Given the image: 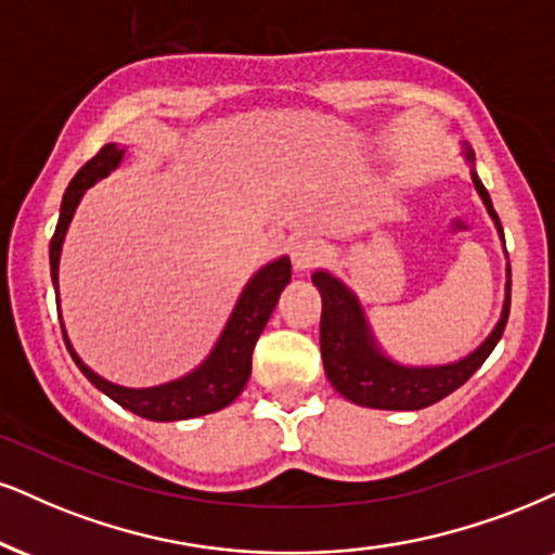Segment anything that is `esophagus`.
<instances>
[{
    "label": "esophagus",
    "mask_w": 555,
    "mask_h": 555,
    "mask_svg": "<svg viewBox=\"0 0 555 555\" xmlns=\"http://www.w3.org/2000/svg\"><path fill=\"white\" fill-rule=\"evenodd\" d=\"M326 255H330V249H326V244L317 236H298L291 242V262L300 272L324 262Z\"/></svg>",
    "instance_id": "obj_1"
}]
</instances>
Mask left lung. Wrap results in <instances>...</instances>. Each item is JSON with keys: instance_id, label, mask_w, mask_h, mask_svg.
Listing matches in <instances>:
<instances>
[{"instance_id": "8db88e82", "label": "left lung", "mask_w": 555, "mask_h": 555, "mask_svg": "<svg viewBox=\"0 0 555 555\" xmlns=\"http://www.w3.org/2000/svg\"><path fill=\"white\" fill-rule=\"evenodd\" d=\"M466 159L468 164H474V152L470 149H466ZM470 177H474L476 193L481 195L489 216L494 218L499 236L504 242L502 223H499L487 188L478 180L476 169H470ZM311 280L321 293L319 339L326 378L347 401L360 403V406L367 409L416 412V409H424L450 396L483 365V360L494 350L496 341L502 339L509 317L512 270L507 264V296H504L502 319L496 321L489 337L474 352L457 362H448V365H401V362L391 360L380 350L371 326H367L365 311H362L358 296L341 280L326 270H317Z\"/></svg>"}]
</instances>
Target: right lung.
Here are the masks:
<instances>
[{
  "label": "right lung",
  "mask_w": 555,
  "mask_h": 555,
  "mask_svg": "<svg viewBox=\"0 0 555 555\" xmlns=\"http://www.w3.org/2000/svg\"><path fill=\"white\" fill-rule=\"evenodd\" d=\"M126 149L118 143H105L98 154L89 159L85 167L79 169L77 177L68 182L64 201H61V216L56 223V234L51 238V278L53 288H56V306H59V259L61 246H64L68 223H72L74 210L94 182L102 180L113 172L122 162ZM291 280V259L280 257L275 262L264 264L257 270V275L244 285L242 296H238L234 311H231L225 330L218 337L216 347L210 350L201 365L193 373L182 375V378L162 383L154 388H126L118 383H111L100 378L92 367H87L77 352H74L72 341L66 337L64 321H61V332H64V341L72 352L74 362L87 380L102 393L111 396L115 403H120L128 412L143 416L152 422H177V420H193V416H203L218 409L229 406L238 393L244 391L246 380L251 373V352L262 334L264 324L270 321V313L275 311L280 293Z\"/></svg>",
  "instance_id": "add662e5"
}]
</instances>
